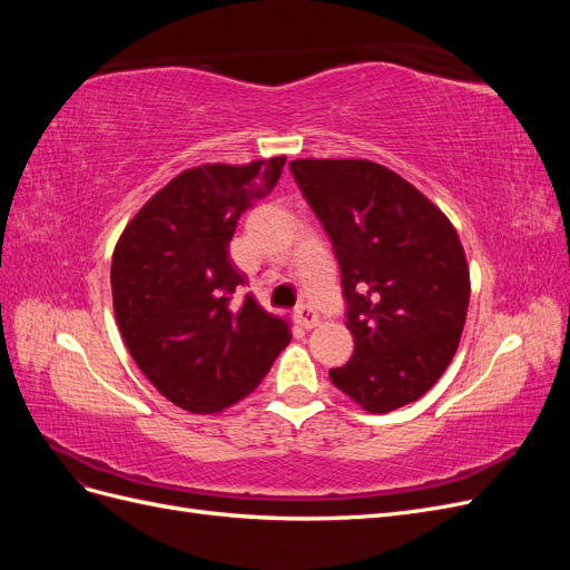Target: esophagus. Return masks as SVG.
Masks as SVG:
<instances>
[{"label":"esophagus","mask_w":570,"mask_h":570,"mask_svg":"<svg viewBox=\"0 0 570 570\" xmlns=\"http://www.w3.org/2000/svg\"><path fill=\"white\" fill-rule=\"evenodd\" d=\"M295 321H297L302 327H306V331H312V327H316V325H318V314L314 312L312 306L302 304V306H297V312H295Z\"/></svg>","instance_id":"esophagus-1"}]
</instances>
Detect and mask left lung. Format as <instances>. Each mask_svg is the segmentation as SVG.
Wrapping results in <instances>:
<instances>
[{"label": "left lung", "instance_id": "left-lung-1", "mask_svg": "<svg viewBox=\"0 0 570 570\" xmlns=\"http://www.w3.org/2000/svg\"><path fill=\"white\" fill-rule=\"evenodd\" d=\"M342 271L354 354L331 371L371 413L416 402L456 354L471 278L461 239L438 206L366 159L289 164Z\"/></svg>", "mask_w": 570, "mask_h": 570}]
</instances>
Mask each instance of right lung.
<instances>
[{
	"instance_id": "obj_1",
	"label": "right lung",
	"mask_w": 570,
	"mask_h": 570,
	"mask_svg": "<svg viewBox=\"0 0 570 570\" xmlns=\"http://www.w3.org/2000/svg\"><path fill=\"white\" fill-rule=\"evenodd\" d=\"M285 157L206 164L159 189L118 237L111 295L135 364L168 402L218 413L245 400L289 342L287 321L230 262L237 220L281 180Z\"/></svg>"
}]
</instances>
